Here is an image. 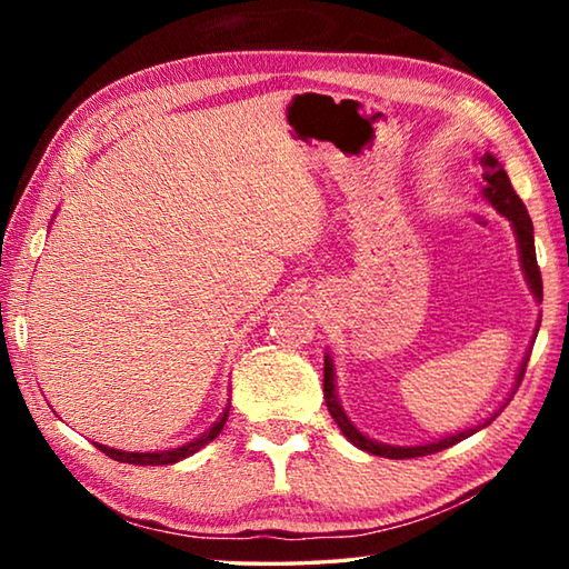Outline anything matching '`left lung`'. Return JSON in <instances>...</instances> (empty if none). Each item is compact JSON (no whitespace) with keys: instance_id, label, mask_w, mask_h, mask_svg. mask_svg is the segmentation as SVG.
<instances>
[{"instance_id":"left-lung-1","label":"left lung","mask_w":569,"mask_h":569,"mask_svg":"<svg viewBox=\"0 0 569 569\" xmlns=\"http://www.w3.org/2000/svg\"><path fill=\"white\" fill-rule=\"evenodd\" d=\"M481 166L487 168L485 172V180H487V188H485V198L492 203L499 213H502L509 223H512L515 233H517V243H519V256H522V268H525V276H527V283L532 288V293L537 301H542V273H539V266H537V253H535V228H532V220H529V213L522 200L512 188V182H509V176L499 166L495 156H487L481 158ZM527 361H522L519 366V373H517V387L522 383L525 377V369H527ZM323 397H326V407H329L331 417L339 423L343 437L351 441L363 451H369V455H377V457H387V459H413V457H427V455H435V451L441 449H449L455 447L457 441L467 439L479 431L481 427H487L489 421L481 423V427L475 429H467V431H459L455 437H447L441 441H431V445H421V447H391V445H379V441H373L369 437H363L359 429L353 427V423L346 419V413L339 407V399H336V391H333V369H331V359L326 356V363H323ZM509 401V399H507Z\"/></svg>"}]
</instances>
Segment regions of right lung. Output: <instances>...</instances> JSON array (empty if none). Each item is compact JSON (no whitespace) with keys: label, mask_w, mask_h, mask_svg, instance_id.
I'll return each mask as SVG.
<instances>
[{"label":"right lung","mask_w":569,"mask_h":569,"mask_svg":"<svg viewBox=\"0 0 569 569\" xmlns=\"http://www.w3.org/2000/svg\"><path fill=\"white\" fill-rule=\"evenodd\" d=\"M228 409L230 407H226L223 417H220L213 423V427H210L208 431H203V435H200L198 439H192V441H188V445H182L178 449H168V451H120V449H110V447H104V445H94V447H98L102 455H108L110 459L122 461V465H140V467L176 465V461L186 459L190 455H196L198 449H203L206 445H210V441H213L220 435V431H223V423L228 421Z\"/></svg>","instance_id":"obj_1"}]
</instances>
